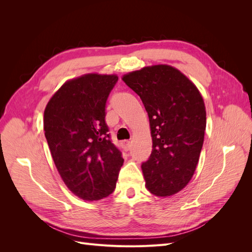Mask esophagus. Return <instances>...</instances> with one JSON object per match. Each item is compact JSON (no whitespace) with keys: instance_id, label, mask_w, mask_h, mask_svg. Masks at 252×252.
Masks as SVG:
<instances>
[{"instance_id":"34e87169","label":"esophagus","mask_w":252,"mask_h":252,"mask_svg":"<svg viewBox=\"0 0 252 252\" xmlns=\"http://www.w3.org/2000/svg\"><path fill=\"white\" fill-rule=\"evenodd\" d=\"M122 145H123L124 149L127 151V150H129V148H130V141H128V140H124L123 142H122Z\"/></svg>"}]
</instances>
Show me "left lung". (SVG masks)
<instances>
[{
	"label": "left lung",
	"instance_id": "left-lung-1",
	"mask_svg": "<svg viewBox=\"0 0 252 252\" xmlns=\"http://www.w3.org/2000/svg\"><path fill=\"white\" fill-rule=\"evenodd\" d=\"M149 118L152 151L142 170L158 196L177 193L191 180L203 147L206 110L194 84L168 65L144 67L123 77Z\"/></svg>",
	"mask_w": 252,
	"mask_h": 252
}]
</instances>
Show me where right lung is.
<instances>
[{
    "label": "right lung",
    "mask_w": 252,
    "mask_h": 252,
    "mask_svg": "<svg viewBox=\"0 0 252 252\" xmlns=\"http://www.w3.org/2000/svg\"><path fill=\"white\" fill-rule=\"evenodd\" d=\"M117 75L85 74L66 82L44 111V131L66 186L86 201L108 196L124 158L111 141L106 103Z\"/></svg>",
    "instance_id": "obj_1"
}]
</instances>
